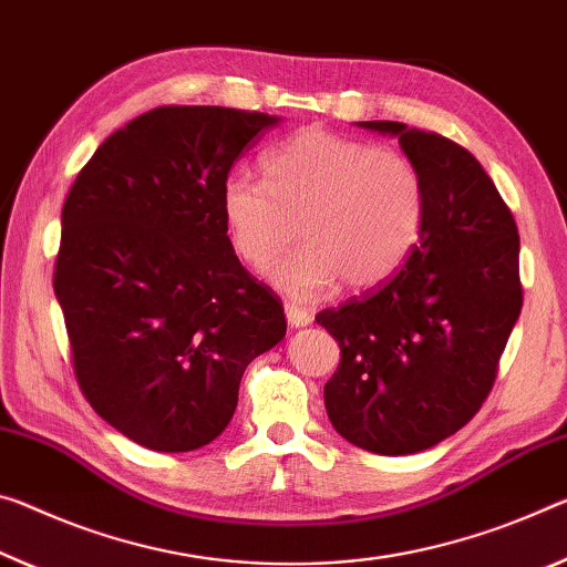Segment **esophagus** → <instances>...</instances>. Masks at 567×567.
Wrapping results in <instances>:
<instances>
[{
    "label": "esophagus",
    "mask_w": 567,
    "mask_h": 567,
    "mask_svg": "<svg viewBox=\"0 0 567 567\" xmlns=\"http://www.w3.org/2000/svg\"><path fill=\"white\" fill-rule=\"evenodd\" d=\"M285 316L292 328H302L312 322V310L302 308V305H295V302H285Z\"/></svg>",
    "instance_id": "34e87169"
}]
</instances>
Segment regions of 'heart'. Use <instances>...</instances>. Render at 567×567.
<instances>
[{"instance_id":"heart-1","label":"heart","mask_w":567,"mask_h":567,"mask_svg":"<svg viewBox=\"0 0 567 567\" xmlns=\"http://www.w3.org/2000/svg\"><path fill=\"white\" fill-rule=\"evenodd\" d=\"M265 182L245 174L221 186L231 245L251 269L272 267L295 298H318L343 277L368 290L399 272L426 221V182L399 148L322 128L300 131L265 154Z\"/></svg>"}]
</instances>
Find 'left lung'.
I'll use <instances>...</instances> for the list:
<instances>
[{"instance_id":"obj_1","label":"left lung","mask_w":567,"mask_h":567,"mask_svg":"<svg viewBox=\"0 0 567 567\" xmlns=\"http://www.w3.org/2000/svg\"><path fill=\"white\" fill-rule=\"evenodd\" d=\"M426 182V221L391 280L316 316L340 346L330 424L373 454H416L460 431L489 396L523 310L519 235L487 171L460 143L396 121Z\"/></svg>"}]
</instances>
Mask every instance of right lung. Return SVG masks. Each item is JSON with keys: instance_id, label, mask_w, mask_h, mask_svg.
<instances>
[{"instance_id": "right-lung-1", "label": "right lung", "mask_w": 567, "mask_h": 567, "mask_svg": "<svg viewBox=\"0 0 567 567\" xmlns=\"http://www.w3.org/2000/svg\"><path fill=\"white\" fill-rule=\"evenodd\" d=\"M277 118L161 105L107 136L62 206L55 295L80 391L154 452L235 416L245 368L285 338L282 300L231 249L221 186Z\"/></svg>"}]
</instances>
